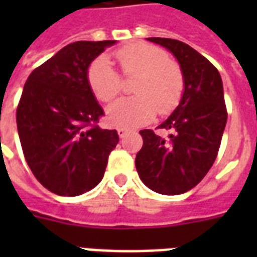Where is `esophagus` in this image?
Listing matches in <instances>:
<instances>
[{
  "instance_id": "34e87169",
  "label": "esophagus",
  "mask_w": 257,
  "mask_h": 257,
  "mask_svg": "<svg viewBox=\"0 0 257 257\" xmlns=\"http://www.w3.org/2000/svg\"><path fill=\"white\" fill-rule=\"evenodd\" d=\"M129 131L128 129H124V128H118L117 129V133H118V136L121 137V139H122V137L125 136V135H126V133H128Z\"/></svg>"
}]
</instances>
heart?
<instances>
[{
    "label": "heart",
    "instance_id": "b5f03b06",
    "mask_svg": "<svg viewBox=\"0 0 257 257\" xmlns=\"http://www.w3.org/2000/svg\"><path fill=\"white\" fill-rule=\"evenodd\" d=\"M125 77H135L136 96L113 102L106 110L110 124L135 128L152 120L157 113L167 114L177 106L184 93V73L167 52L151 44L135 42L114 53ZM88 81L98 100L109 102L121 92L120 74L106 56L90 64Z\"/></svg>",
    "mask_w": 257,
    "mask_h": 257
}]
</instances>
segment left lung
Listing matches in <instances>:
<instances>
[{
  "instance_id": "8db88e82",
  "label": "left lung",
  "mask_w": 257,
  "mask_h": 257,
  "mask_svg": "<svg viewBox=\"0 0 257 257\" xmlns=\"http://www.w3.org/2000/svg\"><path fill=\"white\" fill-rule=\"evenodd\" d=\"M148 41L168 49L184 73V93L177 108L159 128L171 129L167 139L151 129L140 131L143 148L136 155L141 181L161 195H180L204 179L219 152L227 108L219 70L187 44L172 38Z\"/></svg>"
}]
</instances>
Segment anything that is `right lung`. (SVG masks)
<instances>
[{
    "label": "right lung",
    "mask_w": 257,
    "mask_h": 257,
    "mask_svg": "<svg viewBox=\"0 0 257 257\" xmlns=\"http://www.w3.org/2000/svg\"><path fill=\"white\" fill-rule=\"evenodd\" d=\"M116 41L64 46L30 73L17 108L25 160L40 183L58 196H78L104 177L118 135L97 122L104 110L89 85L88 69Z\"/></svg>",
    "instance_id": "obj_1"
}]
</instances>
